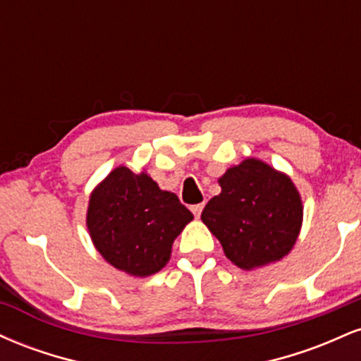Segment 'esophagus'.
I'll use <instances>...</instances> for the list:
<instances>
[{
	"mask_svg": "<svg viewBox=\"0 0 361 361\" xmlns=\"http://www.w3.org/2000/svg\"><path fill=\"white\" fill-rule=\"evenodd\" d=\"M190 209H192V212H193L195 217H200L202 210H204V204H197V205H192V207H190Z\"/></svg>",
	"mask_w": 361,
	"mask_h": 361,
	"instance_id": "1",
	"label": "esophagus"
}]
</instances>
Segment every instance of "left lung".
Returning a JSON list of instances; mask_svg holds the SVG:
<instances>
[{"mask_svg":"<svg viewBox=\"0 0 361 361\" xmlns=\"http://www.w3.org/2000/svg\"><path fill=\"white\" fill-rule=\"evenodd\" d=\"M222 192L210 198L202 221L222 250L243 270L287 256L302 227V200L295 185L263 161L244 159L219 178Z\"/></svg>","mask_w":361,"mask_h":361,"instance_id":"1","label":"left lung"}]
</instances>
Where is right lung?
Here are the masks:
<instances>
[{"instance_id":"add662e5","label":"right lung","mask_w":361,"mask_h":361,"mask_svg":"<svg viewBox=\"0 0 361 361\" xmlns=\"http://www.w3.org/2000/svg\"><path fill=\"white\" fill-rule=\"evenodd\" d=\"M193 214L146 173L118 166L93 190L86 226L91 241L111 267L132 276L166 267L171 246Z\"/></svg>"}]
</instances>
